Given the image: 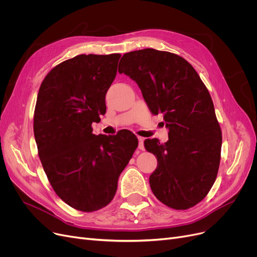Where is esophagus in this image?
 <instances>
[{
    "instance_id": "34e87169",
    "label": "esophagus",
    "mask_w": 257,
    "mask_h": 257,
    "mask_svg": "<svg viewBox=\"0 0 257 257\" xmlns=\"http://www.w3.org/2000/svg\"><path fill=\"white\" fill-rule=\"evenodd\" d=\"M144 138H139V149L140 150H145V147H144Z\"/></svg>"
}]
</instances>
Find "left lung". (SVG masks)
<instances>
[{"label":"left lung","instance_id":"1","mask_svg":"<svg viewBox=\"0 0 257 257\" xmlns=\"http://www.w3.org/2000/svg\"><path fill=\"white\" fill-rule=\"evenodd\" d=\"M119 74L136 81L153 114L163 113L169 141H145L157 158L149 182L155 197L174 209L203 200L217 178L222 131L208 89L191 63L174 53L144 49L126 53Z\"/></svg>","mask_w":257,"mask_h":257}]
</instances>
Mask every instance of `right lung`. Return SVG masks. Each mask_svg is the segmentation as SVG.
<instances>
[{"mask_svg": "<svg viewBox=\"0 0 257 257\" xmlns=\"http://www.w3.org/2000/svg\"><path fill=\"white\" fill-rule=\"evenodd\" d=\"M120 54L78 55L48 73L39 87L33 130L38 156L54 192L67 205L92 212L113 199L119 174L139 141L126 129L96 136L105 96Z\"/></svg>", "mask_w": 257, "mask_h": 257, "instance_id": "1", "label": "right lung"}]
</instances>
